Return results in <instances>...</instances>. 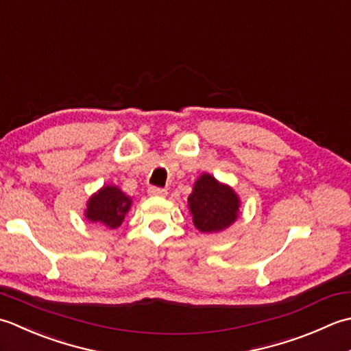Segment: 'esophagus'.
<instances>
[{
	"label": "esophagus",
	"instance_id": "1",
	"mask_svg": "<svg viewBox=\"0 0 351 351\" xmlns=\"http://www.w3.org/2000/svg\"><path fill=\"white\" fill-rule=\"evenodd\" d=\"M148 194L153 197H165L168 194V191L163 188H157V186H152V188H148Z\"/></svg>",
	"mask_w": 351,
	"mask_h": 351
}]
</instances>
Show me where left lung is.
<instances>
[{
	"label": "left lung",
	"instance_id": "obj_1",
	"mask_svg": "<svg viewBox=\"0 0 351 351\" xmlns=\"http://www.w3.org/2000/svg\"><path fill=\"white\" fill-rule=\"evenodd\" d=\"M192 219L199 232L224 230L238 217L239 199L232 188L219 184L209 174H203L188 198Z\"/></svg>",
	"mask_w": 351,
	"mask_h": 351
}]
</instances>
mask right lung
<instances>
[{
	"mask_svg": "<svg viewBox=\"0 0 351 351\" xmlns=\"http://www.w3.org/2000/svg\"><path fill=\"white\" fill-rule=\"evenodd\" d=\"M130 204L132 199L117 186H104L98 194L90 197L88 209H86V218L92 223L103 224L107 228H117L123 224Z\"/></svg>",
	"mask_w": 351,
	"mask_h": 351,
	"instance_id": "add662e5",
	"label": "right lung"
}]
</instances>
